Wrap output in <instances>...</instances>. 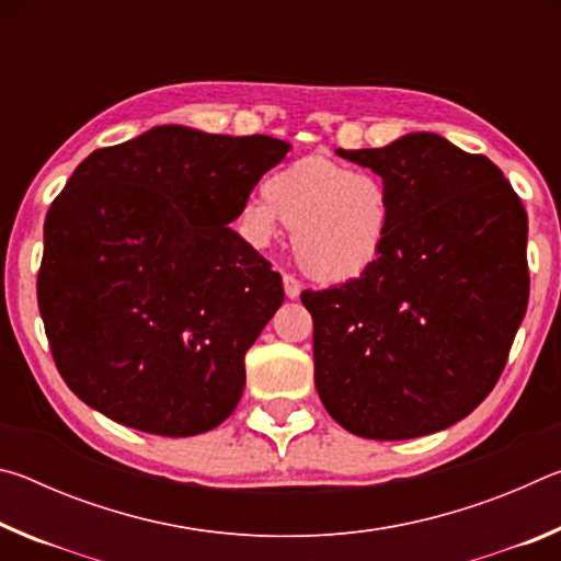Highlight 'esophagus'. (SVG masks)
<instances>
[{
	"mask_svg": "<svg viewBox=\"0 0 561 561\" xmlns=\"http://www.w3.org/2000/svg\"><path fill=\"white\" fill-rule=\"evenodd\" d=\"M282 282H284V294H287L289 299H297L301 294V282L297 277H291V274H284Z\"/></svg>",
	"mask_w": 561,
	"mask_h": 561,
	"instance_id": "34e87169",
	"label": "esophagus"
}]
</instances>
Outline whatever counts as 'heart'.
I'll list each match as a JSON object with an SVG mask.
<instances>
[{"instance_id": "1", "label": "heart", "mask_w": 561, "mask_h": 561, "mask_svg": "<svg viewBox=\"0 0 561 561\" xmlns=\"http://www.w3.org/2000/svg\"><path fill=\"white\" fill-rule=\"evenodd\" d=\"M391 193L376 173L354 170L327 156H307L262 183V197L244 203L247 240L267 247L289 227L294 262L309 279H356L381 257L391 234Z\"/></svg>"}]
</instances>
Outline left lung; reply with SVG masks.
Segmentation results:
<instances>
[{
	"instance_id": "left-lung-1",
	"label": "left lung",
	"mask_w": 561,
	"mask_h": 561,
	"mask_svg": "<svg viewBox=\"0 0 561 561\" xmlns=\"http://www.w3.org/2000/svg\"><path fill=\"white\" fill-rule=\"evenodd\" d=\"M336 153L383 178L393 217L371 270L301 291L319 398L360 438L438 433L485 401L525 319V205L490 158L435 133Z\"/></svg>"
}]
</instances>
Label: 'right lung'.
Segmentation results:
<instances>
[{
	"instance_id": "1",
	"label": "right lung",
	"mask_w": 561,
	"mask_h": 561,
	"mask_svg": "<svg viewBox=\"0 0 561 561\" xmlns=\"http://www.w3.org/2000/svg\"><path fill=\"white\" fill-rule=\"evenodd\" d=\"M291 146L158 126L73 170L44 222L36 297L66 386L128 428L187 438L240 403L282 277L230 230Z\"/></svg>"
}]
</instances>
